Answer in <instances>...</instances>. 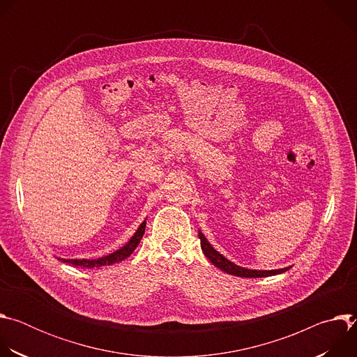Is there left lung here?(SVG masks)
Wrapping results in <instances>:
<instances>
[{"label":"left lung","instance_id":"left-lung-1","mask_svg":"<svg viewBox=\"0 0 357 357\" xmlns=\"http://www.w3.org/2000/svg\"><path fill=\"white\" fill-rule=\"evenodd\" d=\"M197 236L200 238V247H202L203 252H205V256L211 260V263L215 267L220 268L222 271H225L230 275L244 277V278H260V277H271V275L282 274L291 268V267H285V268H280V270H248V268L240 267V266L231 263L230 260H227L225 256H222L219 251H216L200 230H199Z\"/></svg>","mask_w":357,"mask_h":357}]
</instances>
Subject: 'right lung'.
Wrapping results in <instances>:
<instances>
[{
    "instance_id": "1",
    "label": "right lung",
    "mask_w": 357,
    "mask_h": 357,
    "mask_svg": "<svg viewBox=\"0 0 357 357\" xmlns=\"http://www.w3.org/2000/svg\"><path fill=\"white\" fill-rule=\"evenodd\" d=\"M145 225H146V220H144L139 227L137 229V231L134 233V236L128 240V243L123 247H120L119 250H116L114 252L109 254V256H105V257H100V259H93V260H87V259H59L63 263H68V264H72L73 267H80V268H100V267H106V266H113V264H117L123 260H126L127 257H130L132 251L137 248V245L139 244L142 236H144V231H145Z\"/></svg>"
}]
</instances>
